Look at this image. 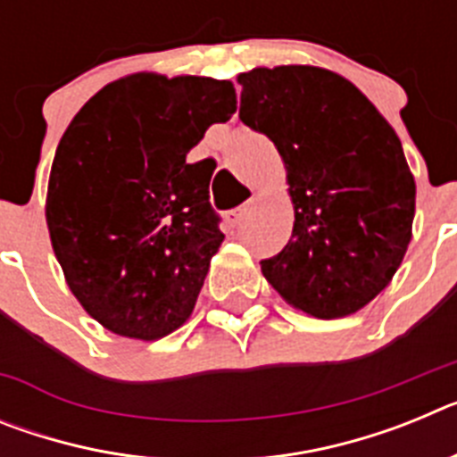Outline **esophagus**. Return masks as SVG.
I'll list each match as a JSON object with an SVG mask.
<instances>
[{
	"label": "esophagus",
	"instance_id": "esophagus-1",
	"mask_svg": "<svg viewBox=\"0 0 457 457\" xmlns=\"http://www.w3.org/2000/svg\"><path fill=\"white\" fill-rule=\"evenodd\" d=\"M249 210H252V204H245V205H240V208H236V210H228V212L224 215V221L231 226V228H237V226L245 221V217L249 215Z\"/></svg>",
	"mask_w": 457,
	"mask_h": 457
}]
</instances>
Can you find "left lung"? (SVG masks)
<instances>
[{"instance_id":"obj_1","label":"left lung","mask_w":457,"mask_h":457,"mask_svg":"<svg viewBox=\"0 0 457 457\" xmlns=\"http://www.w3.org/2000/svg\"><path fill=\"white\" fill-rule=\"evenodd\" d=\"M240 120L274 141L295 208L293 236L261 261L290 306L320 320L364 309L411 240L417 185L401 139L353 82L318 66L253 68Z\"/></svg>"}]
</instances>
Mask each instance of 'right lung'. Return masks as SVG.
Listing matches in <instances>:
<instances>
[{
  "mask_svg": "<svg viewBox=\"0 0 457 457\" xmlns=\"http://www.w3.org/2000/svg\"><path fill=\"white\" fill-rule=\"evenodd\" d=\"M233 112L226 79L137 72L100 88L63 132L46 201L52 249L109 332L155 341L192 316L224 233L212 171L185 157Z\"/></svg>",
  "mask_w": 457,
  "mask_h": 457,
  "instance_id": "add662e5",
  "label": "right lung"
}]
</instances>
